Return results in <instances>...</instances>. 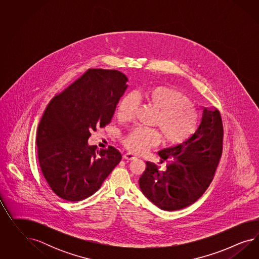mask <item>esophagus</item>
<instances>
[{"mask_svg":"<svg viewBox=\"0 0 259 259\" xmlns=\"http://www.w3.org/2000/svg\"><path fill=\"white\" fill-rule=\"evenodd\" d=\"M123 158H125L127 160H134V159L137 158V157L134 154H131V153H125L123 155Z\"/></svg>","mask_w":259,"mask_h":259,"instance_id":"34e87169","label":"esophagus"}]
</instances>
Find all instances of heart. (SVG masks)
<instances>
[{"mask_svg":"<svg viewBox=\"0 0 259 259\" xmlns=\"http://www.w3.org/2000/svg\"><path fill=\"white\" fill-rule=\"evenodd\" d=\"M138 101L147 103L156 110L154 125L160 130L163 141L177 143L185 140L192 133L196 116L188 98L171 87L157 85L144 91L134 93ZM135 102L131 96L124 97L118 103L117 117L119 120H128L132 117ZM159 137L155 130L141 127L134 128L123 138V144L134 153H142L157 145Z\"/></svg>","mask_w":259,"mask_h":259,"instance_id":"1","label":"heart"}]
</instances>
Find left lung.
I'll use <instances>...</instances> for the list:
<instances>
[{"mask_svg": "<svg viewBox=\"0 0 259 259\" xmlns=\"http://www.w3.org/2000/svg\"><path fill=\"white\" fill-rule=\"evenodd\" d=\"M220 111L204 107L196 131L180 144L160 150L165 170L146 161L140 178L143 195L159 209L176 211L196 202L211 184L222 154Z\"/></svg>", "mask_w": 259, "mask_h": 259, "instance_id": "8db88e82", "label": "left lung"}]
</instances>
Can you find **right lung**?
I'll return each mask as SVG.
<instances>
[{"instance_id":"1","label":"right lung","mask_w":259,"mask_h":259,"mask_svg":"<svg viewBox=\"0 0 259 259\" xmlns=\"http://www.w3.org/2000/svg\"><path fill=\"white\" fill-rule=\"evenodd\" d=\"M127 81L118 70L88 69L48 103L38 127V158L49 187L61 198L92 196L120 161L115 147L97 150L88 139L110 123Z\"/></svg>"}]
</instances>
